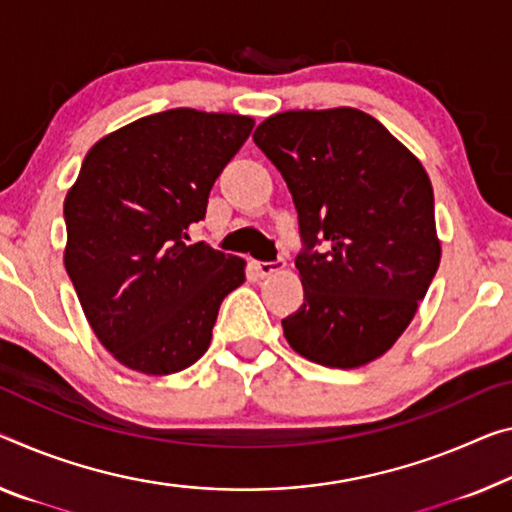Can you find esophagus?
Segmentation results:
<instances>
[{"instance_id":"34e87169","label":"esophagus","mask_w":512,"mask_h":512,"mask_svg":"<svg viewBox=\"0 0 512 512\" xmlns=\"http://www.w3.org/2000/svg\"><path fill=\"white\" fill-rule=\"evenodd\" d=\"M286 263L283 261H272V263H265V261H256L254 263V270L258 272V277H270L274 272H281Z\"/></svg>"}]
</instances>
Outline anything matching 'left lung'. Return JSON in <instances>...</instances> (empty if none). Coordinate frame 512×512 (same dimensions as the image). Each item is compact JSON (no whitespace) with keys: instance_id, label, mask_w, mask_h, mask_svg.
<instances>
[{"instance_id":"left-lung-1","label":"left lung","mask_w":512,"mask_h":512,"mask_svg":"<svg viewBox=\"0 0 512 512\" xmlns=\"http://www.w3.org/2000/svg\"><path fill=\"white\" fill-rule=\"evenodd\" d=\"M254 141L286 180L306 245L295 258L304 304L281 320L283 336L322 366L371 364L410 325L442 261L428 171L355 107L272 114Z\"/></svg>"}]
</instances>
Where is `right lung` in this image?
Instances as JSON below:
<instances>
[{
  "label": "right lung",
  "mask_w": 512,
  "mask_h": 512,
  "mask_svg": "<svg viewBox=\"0 0 512 512\" xmlns=\"http://www.w3.org/2000/svg\"><path fill=\"white\" fill-rule=\"evenodd\" d=\"M251 128V116L178 107L109 132L84 157L64 201V265L93 334L130 371L190 368L245 283L242 258L185 240Z\"/></svg>",
  "instance_id": "add662e5"
}]
</instances>
